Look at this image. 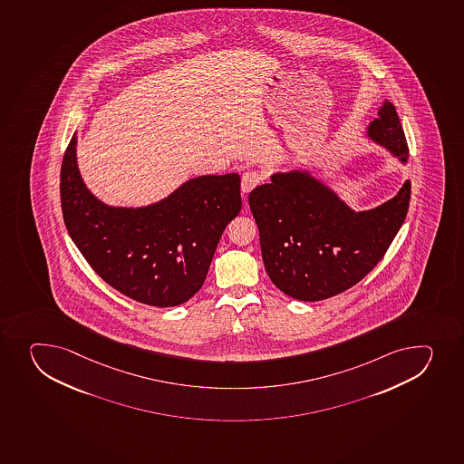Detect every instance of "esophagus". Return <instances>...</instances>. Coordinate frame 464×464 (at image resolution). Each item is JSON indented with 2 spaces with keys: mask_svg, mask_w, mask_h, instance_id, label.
I'll use <instances>...</instances> for the list:
<instances>
[{
  "mask_svg": "<svg viewBox=\"0 0 464 464\" xmlns=\"http://www.w3.org/2000/svg\"><path fill=\"white\" fill-rule=\"evenodd\" d=\"M263 175L258 170H246L242 175V192L249 193L254 188H257L262 183Z\"/></svg>",
  "mask_w": 464,
  "mask_h": 464,
  "instance_id": "1",
  "label": "esophagus"
}]
</instances>
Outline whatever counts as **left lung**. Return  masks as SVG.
I'll list each match as a JSON object with an SVG mask.
<instances>
[{"instance_id": "obj_1", "label": "left lung", "mask_w": 464, "mask_h": 464, "mask_svg": "<svg viewBox=\"0 0 464 464\" xmlns=\"http://www.w3.org/2000/svg\"><path fill=\"white\" fill-rule=\"evenodd\" d=\"M367 136L407 163L409 145L392 102L382 104ZM271 179L249 193V207L267 276L299 301L331 298L362 281L384 257L409 211V179L396 197L366 211H353L305 170Z\"/></svg>"}]
</instances>
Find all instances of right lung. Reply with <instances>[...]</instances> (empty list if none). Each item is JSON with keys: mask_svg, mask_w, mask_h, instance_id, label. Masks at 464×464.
I'll return each instance as SVG.
<instances>
[{"mask_svg": "<svg viewBox=\"0 0 464 464\" xmlns=\"http://www.w3.org/2000/svg\"><path fill=\"white\" fill-rule=\"evenodd\" d=\"M77 134L64 151L60 201L69 236L107 285L138 303L175 307L201 289L216 246L242 208L237 174L188 179L151 206H106L77 166Z\"/></svg>", "mask_w": 464, "mask_h": 464, "instance_id": "obj_1", "label": "right lung"}]
</instances>
